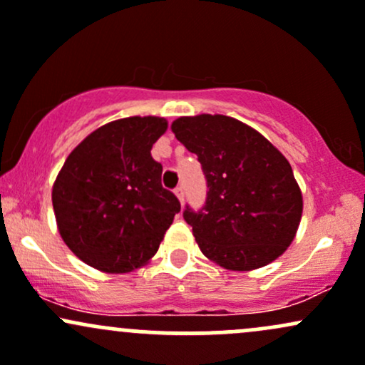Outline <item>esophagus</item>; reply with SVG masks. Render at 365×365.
Listing matches in <instances>:
<instances>
[{"label":"esophagus","instance_id":"34e87169","mask_svg":"<svg viewBox=\"0 0 365 365\" xmlns=\"http://www.w3.org/2000/svg\"><path fill=\"white\" fill-rule=\"evenodd\" d=\"M174 193L178 195L179 202L184 203V187H182V186H178V187H175V190H174Z\"/></svg>","mask_w":365,"mask_h":365}]
</instances>
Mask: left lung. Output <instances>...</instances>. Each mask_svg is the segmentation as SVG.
I'll list each match as a JSON object with an SVG mask.
<instances>
[{
  "label": "left lung",
  "instance_id": "8db88e82",
  "mask_svg": "<svg viewBox=\"0 0 365 365\" xmlns=\"http://www.w3.org/2000/svg\"><path fill=\"white\" fill-rule=\"evenodd\" d=\"M170 129L198 157L207 179L203 207L182 212L203 255L229 271H253L282 255L304 200L281 151L226 115L179 117Z\"/></svg>",
  "mask_w": 365,
  "mask_h": 365
}]
</instances>
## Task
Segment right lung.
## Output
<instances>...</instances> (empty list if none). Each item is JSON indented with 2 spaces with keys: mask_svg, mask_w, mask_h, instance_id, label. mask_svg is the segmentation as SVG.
<instances>
[{
  "mask_svg": "<svg viewBox=\"0 0 365 365\" xmlns=\"http://www.w3.org/2000/svg\"><path fill=\"white\" fill-rule=\"evenodd\" d=\"M165 130L160 117L110 122L77 145L56 175L51 200L61 240L98 271L145 265L181 210L151 157Z\"/></svg>",
  "mask_w": 365,
  "mask_h": 365,
  "instance_id": "add662e5",
  "label": "right lung"
}]
</instances>
